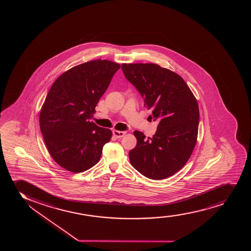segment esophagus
I'll return each mask as SVG.
<instances>
[{"label": "esophagus", "mask_w": 251, "mask_h": 251, "mask_svg": "<svg viewBox=\"0 0 251 251\" xmlns=\"http://www.w3.org/2000/svg\"><path fill=\"white\" fill-rule=\"evenodd\" d=\"M126 134V131H120V130H113V135L116 137V138H121L123 137Z\"/></svg>", "instance_id": "1"}]
</instances>
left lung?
Masks as SVG:
<instances>
[{"label": "left lung", "instance_id": "left-lung-1", "mask_svg": "<svg viewBox=\"0 0 251 251\" xmlns=\"http://www.w3.org/2000/svg\"><path fill=\"white\" fill-rule=\"evenodd\" d=\"M126 78L144 99L151 120L159 121L152 138L135 130L137 143L130 164L153 180L173 176L184 167L196 145L199 104L183 78L156 64H122Z\"/></svg>", "mask_w": 251, "mask_h": 251}]
</instances>
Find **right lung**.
Wrapping results in <instances>:
<instances>
[{
    "mask_svg": "<svg viewBox=\"0 0 251 251\" xmlns=\"http://www.w3.org/2000/svg\"><path fill=\"white\" fill-rule=\"evenodd\" d=\"M120 68L106 59L89 61L67 70L50 88L39 115L41 132L50 156L67 171L94 167L110 141V129L90 121Z\"/></svg>",
    "mask_w": 251,
    "mask_h": 251,
    "instance_id": "right-lung-1",
    "label": "right lung"
}]
</instances>
